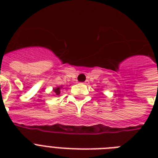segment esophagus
I'll return each mask as SVG.
<instances>
[{"label": "esophagus", "instance_id": "esophagus-1", "mask_svg": "<svg viewBox=\"0 0 158 158\" xmlns=\"http://www.w3.org/2000/svg\"><path fill=\"white\" fill-rule=\"evenodd\" d=\"M84 84H89V80H86V81L84 82Z\"/></svg>", "mask_w": 158, "mask_h": 158}]
</instances>
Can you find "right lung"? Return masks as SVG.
Returning <instances> with one entry per match:
<instances>
[{"mask_svg": "<svg viewBox=\"0 0 158 158\" xmlns=\"http://www.w3.org/2000/svg\"><path fill=\"white\" fill-rule=\"evenodd\" d=\"M61 89H62V86L57 87V88H56V89H53V92H54L55 94H56V95H60V90H61Z\"/></svg>", "mask_w": 158, "mask_h": 158, "instance_id": "add662e5", "label": "right lung"}]
</instances>
